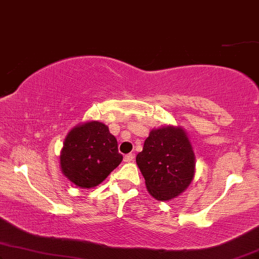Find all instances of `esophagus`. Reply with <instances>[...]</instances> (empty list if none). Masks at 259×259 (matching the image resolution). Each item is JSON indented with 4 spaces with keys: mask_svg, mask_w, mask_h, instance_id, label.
<instances>
[{
    "mask_svg": "<svg viewBox=\"0 0 259 259\" xmlns=\"http://www.w3.org/2000/svg\"><path fill=\"white\" fill-rule=\"evenodd\" d=\"M135 159V155L134 154H128L124 156V158H123V161H124L125 163H130V162H134Z\"/></svg>",
    "mask_w": 259,
    "mask_h": 259,
    "instance_id": "34e87169",
    "label": "esophagus"
}]
</instances>
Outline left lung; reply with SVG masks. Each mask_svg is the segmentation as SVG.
I'll list each match as a JSON object with an SVG mask.
<instances>
[{"label":"left lung","instance_id":"obj_1","mask_svg":"<svg viewBox=\"0 0 259 259\" xmlns=\"http://www.w3.org/2000/svg\"><path fill=\"white\" fill-rule=\"evenodd\" d=\"M136 163L152 197L158 201L177 197L195 175V154L181 126L166 125L150 131Z\"/></svg>","mask_w":259,"mask_h":259}]
</instances>
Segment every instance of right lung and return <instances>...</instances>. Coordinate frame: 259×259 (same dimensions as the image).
I'll list each match as a JSON object with an SVG mask.
<instances>
[{"label":"right lung","mask_w":259,"mask_h":259,"mask_svg":"<svg viewBox=\"0 0 259 259\" xmlns=\"http://www.w3.org/2000/svg\"><path fill=\"white\" fill-rule=\"evenodd\" d=\"M122 159L117 140L107 125L97 121L85 122L69 131L60 156L62 172L83 189L102 183Z\"/></svg>","instance_id":"obj_1"}]
</instances>
